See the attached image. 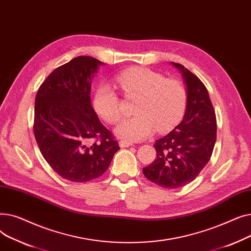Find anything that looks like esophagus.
<instances>
[{"label": "esophagus", "mask_w": 251, "mask_h": 251, "mask_svg": "<svg viewBox=\"0 0 251 251\" xmlns=\"http://www.w3.org/2000/svg\"><path fill=\"white\" fill-rule=\"evenodd\" d=\"M119 146H120L121 148H128V147L133 146V144H132V142H129V141H126V140H121V141H119Z\"/></svg>", "instance_id": "34e87169"}]
</instances>
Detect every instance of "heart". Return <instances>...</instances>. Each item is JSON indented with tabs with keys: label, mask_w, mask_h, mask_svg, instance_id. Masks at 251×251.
I'll list each match as a JSON object with an SVG mask.
<instances>
[{
	"label": "heart",
	"mask_w": 251,
	"mask_h": 251,
	"mask_svg": "<svg viewBox=\"0 0 251 251\" xmlns=\"http://www.w3.org/2000/svg\"><path fill=\"white\" fill-rule=\"evenodd\" d=\"M127 98H137L135 116L122 120L115 133L125 140L138 141L149 137L156 129L164 132L172 128L184 114L187 95L182 83L148 68H131L116 78ZM97 113L110 124L121 118V100L109 85L100 86L95 97Z\"/></svg>",
	"instance_id": "heart-1"
}]
</instances>
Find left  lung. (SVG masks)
<instances>
[{
	"label": "left lung",
	"mask_w": 251,
	"mask_h": 251,
	"mask_svg": "<svg viewBox=\"0 0 251 251\" xmlns=\"http://www.w3.org/2000/svg\"><path fill=\"white\" fill-rule=\"evenodd\" d=\"M186 85V109L180 124L154 143L155 160L142 172L164 188L192 182L208 163L217 139L216 114L206 87L183 65L171 62Z\"/></svg>",
	"instance_id": "obj_1"
}]
</instances>
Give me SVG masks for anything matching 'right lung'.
Masks as SVG:
<instances>
[{"mask_svg":"<svg viewBox=\"0 0 251 251\" xmlns=\"http://www.w3.org/2000/svg\"><path fill=\"white\" fill-rule=\"evenodd\" d=\"M102 65L89 56L76 57L52 71L36 94L37 146L50 168L71 182L101 176L120 150L91 105V80Z\"/></svg>","mask_w":251,"mask_h":251,"instance_id":"add662e5","label":"right lung"}]
</instances>
